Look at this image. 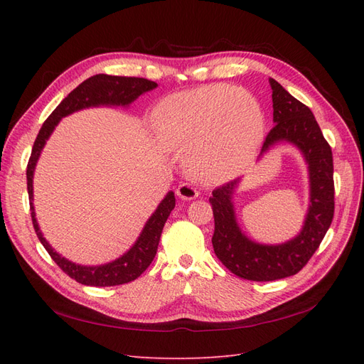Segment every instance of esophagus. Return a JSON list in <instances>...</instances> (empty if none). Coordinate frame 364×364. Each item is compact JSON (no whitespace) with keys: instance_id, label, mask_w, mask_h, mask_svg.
Wrapping results in <instances>:
<instances>
[{"instance_id":"34e87169","label":"esophagus","mask_w":364,"mask_h":364,"mask_svg":"<svg viewBox=\"0 0 364 364\" xmlns=\"http://www.w3.org/2000/svg\"><path fill=\"white\" fill-rule=\"evenodd\" d=\"M176 194H178L182 200H193L196 197H199V190L194 188L190 183H181L176 190Z\"/></svg>"}]
</instances>
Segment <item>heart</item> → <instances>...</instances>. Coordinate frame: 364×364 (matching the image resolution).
Segmentation results:
<instances>
[{
  "label": "heart",
  "instance_id": "1",
  "mask_svg": "<svg viewBox=\"0 0 364 364\" xmlns=\"http://www.w3.org/2000/svg\"><path fill=\"white\" fill-rule=\"evenodd\" d=\"M161 141L185 153V168L206 182H223L245 171L262 141L264 115L245 90L208 85L174 94L153 111Z\"/></svg>",
  "mask_w": 364,
  "mask_h": 364
}]
</instances>
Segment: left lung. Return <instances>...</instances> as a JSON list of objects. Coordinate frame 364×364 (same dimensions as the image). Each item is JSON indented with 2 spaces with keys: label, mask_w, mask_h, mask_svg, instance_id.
Masks as SVG:
<instances>
[{
  "label": "left lung",
  "mask_w": 364,
  "mask_h": 364,
  "mask_svg": "<svg viewBox=\"0 0 364 364\" xmlns=\"http://www.w3.org/2000/svg\"><path fill=\"white\" fill-rule=\"evenodd\" d=\"M273 102V129L264 141L261 155L289 142L301 150L310 176V206L301 232L282 245H259L247 238L237 223L232 196L240 179L213 191L209 203L214 214L213 247L217 258L237 277L249 281H274L293 277L321 246L334 217V165L331 147L317 121L304 103L269 79Z\"/></svg>",
  "instance_id": "left-lung-1"
}]
</instances>
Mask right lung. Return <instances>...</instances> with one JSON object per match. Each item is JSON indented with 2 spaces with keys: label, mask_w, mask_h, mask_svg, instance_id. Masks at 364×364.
<instances>
[{
  "label": "right lung",
  "mask_w": 364,
  "mask_h": 364,
  "mask_svg": "<svg viewBox=\"0 0 364 364\" xmlns=\"http://www.w3.org/2000/svg\"><path fill=\"white\" fill-rule=\"evenodd\" d=\"M158 83L142 79V77H119V75H107V74H97L86 79L83 83L75 87L67 97L63 98L60 105L54 109L51 115L42 124L39 134L36 136L35 144H33L31 156L27 164V190L30 199V211H31V222L35 232L50 253L53 261L68 274L70 278L75 279L83 285H94V287H112V285L127 284L135 281L141 277L142 272L150 266L153 258L156 255L158 245L161 240V234L165 222L173 211L176 205L174 193L168 191L164 200L158 205L156 211L151 214L147 220V223L139 234L135 245L132 246L123 257L118 259L102 264V266H80V264L71 262L70 259L60 257L54 250L48 241L43 238L38 220L35 206H33V174H35L36 162L41 156V151L46 146L47 139L53 134L54 127L59 124V121L75 111L86 107L95 106H129L132 102L147 91L155 90Z\"/></svg>",
  "instance_id": "right-lung-1"
}]
</instances>
